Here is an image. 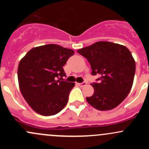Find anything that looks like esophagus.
<instances>
[{
	"label": "esophagus",
	"mask_w": 149,
	"mask_h": 149,
	"mask_svg": "<svg viewBox=\"0 0 149 149\" xmlns=\"http://www.w3.org/2000/svg\"><path fill=\"white\" fill-rule=\"evenodd\" d=\"M86 82H83V83H79L78 84V85L79 86H81V87H83V86H86Z\"/></svg>",
	"instance_id": "obj_1"
}]
</instances>
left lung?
Here are the masks:
<instances>
[{
	"mask_svg": "<svg viewBox=\"0 0 149 149\" xmlns=\"http://www.w3.org/2000/svg\"><path fill=\"white\" fill-rule=\"evenodd\" d=\"M91 65V74L100 76L91 84L94 92L87 102L100 111L110 110L120 104L133 86L136 62L125 46L100 41L77 50Z\"/></svg>",
	"mask_w": 149,
	"mask_h": 149,
	"instance_id": "obj_1",
	"label": "left lung"
}]
</instances>
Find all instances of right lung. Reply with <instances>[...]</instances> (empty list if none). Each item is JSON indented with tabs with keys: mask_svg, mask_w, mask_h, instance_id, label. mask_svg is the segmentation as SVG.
I'll return each instance as SVG.
<instances>
[{
	"mask_svg": "<svg viewBox=\"0 0 149 149\" xmlns=\"http://www.w3.org/2000/svg\"><path fill=\"white\" fill-rule=\"evenodd\" d=\"M73 49L55 44L30 49L18 67L20 91L30 107L44 116L54 115L67 104L75 83L62 81L63 67Z\"/></svg>",
	"mask_w": 149,
	"mask_h": 149,
	"instance_id": "add662e5",
	"label": "right lung"
}]
</instances>
